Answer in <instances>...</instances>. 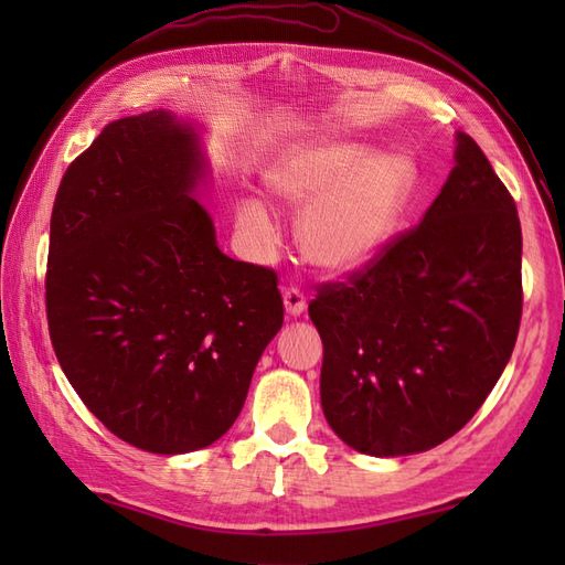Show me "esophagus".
<instances>
[{"label":"esophagus","instance_id":"1","mask_svg":"<svg viewBox=\"0 0 565 565\" xmlns=\"http://www.w3.org/2000/svg\"><path fill=\"white\" fill-rule=\"evenodd\" d=\"M284 306H286V313L289 316H301L306 310V296L301 289H296V286H291V289L284 291Z\"/></svg>","mask_w":565,"mask_h":565}]
</instances>
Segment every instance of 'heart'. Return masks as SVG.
Segmentation results:
<instances>
[{"mask_svg": "<svg viewBox=\"0 0 565 565\" xmlns=\"http://www.w3.org/2000/svg\"><path fill=\"white\" fill-rule=\"evenodd\" d=\"M267 184L291 206L307 203L296 225L301 255L322 271L347 274L393 239L413 196L415 164L403 154L369 158L364 146L330 140L286 154ZM237 225L257 243H271L269 211L257 199L237 203Z\"/></svg>", "mask_w": 565, "mask_h": 565, "instance_id": "1", "label": "heart"}]
</instances>
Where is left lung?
<instances>
[{
  "instance_id": "obj_1",
  "label": "left lung",
  "mask_w": 565,
  "mask_h": 565,
  "mask_svg": "<svg viewBox=\"0 0 565 565\" xmlns=\"http://www.w3.org/2000/svg\"><path fill=\"white\" fill-rule=\"evenodd\" d=\"M454 170L425 218L344 281L318 286L320 403L371 456L454 437L508 366L522 320V227L478 142L456 134Z\"/></svg>"
}]
</instances>
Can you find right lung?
<instances>
[{"label":"right lung","mask_w":565,"mask_h":565,"mask_svg":"<svg viewBox=\"0 0 565 565\" xmlns=\"http://www.w3.org/2000/svg\"><path fill=\"white\" fill-rule=\"evenodd\" d=\"M203 167L172 114L118 118L67 167L51 215L57 362L106 429L152 454L221 439L284 322L276 271L215 245Z\"/></svg>","instance_id":"right-lung-1"}]
</instances>
